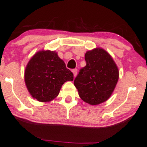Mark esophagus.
Instances as JSON below:
<instances>
[{
	"label": "esophagus",
	"mask_w": 147,
	"mask_h": 147,
	"mask_svg": "<svg viewBox=\"0 0 147 147\" xmlns=\"http://www.w3.org/2000/svg\"><path fill=\"white\" fill-rule=\"evenodd\" d=\"M72 72H73V74H74V76H76V75H77V72H78V70H77L76 69H73V70H72Z\"/></svg>",
	"instance_id": "34e87169"
}]
</instances>
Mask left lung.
<instances>
[{
  "instance_id": "1",
  "label": "left lung",
  "mask_w": 147,
  "mask_h": 147,
  "mask_svg": "<svg viewBox=\"0 0 147 147\" xmlns=\"http://www.w3.org/2000/svg\"><path fill=\"white\" fill-rule=\"evenodd\" d=\"M87 65L80 69L74 84L79 96L92 105L106 101L113 93L119 80V72L112 56L102 48L87 51Z\"/></svg>"
}]
</instances>
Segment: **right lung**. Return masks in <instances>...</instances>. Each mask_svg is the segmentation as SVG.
Masks as SVG:
<instances>
[{
  "label": "right lung",
  "instance_id": "obj_1",
  "mask_svg": "<svg viewBox=\"0 0 147 147\" xmlns=\"http://www.w3.org/2000/svg\"><path fill=\"white\" fill-rule=\"evenodd\" d=\"M24 80L30 94L40 102H50L60 93L62 85L73 81L74 74L55 51L36 53L25 69Z\"/></svg>",
  "mask_w": 147,
  "mask_h": 147
}]
</instances>
